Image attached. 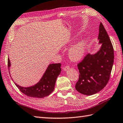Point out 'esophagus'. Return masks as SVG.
<instances>
[{
    "label": "esophagus",
    "mask_w": 123,
    "mask_h": 123,
    "mask_svg": "<svg viewBox=\"0 0 123 123\" xmlns=\"http://www.w3.org/2000/svg\"><path fill=\"white\" fill-rule=\"evenodd\" d=\"M69 69H70V67H69V66H65V67H64L63 68H62V69H63V70L65 71H66L68 70Z\"/></svg>",
    "instance_id": "obj_1"
}]
</instances>
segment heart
<instances>
[{
    "instance_id": "heart-1",
    "label": "heart",
    "mask_w": 123,
    "mask_h": 123,
    "mask_svg": "<svg viewBox=\"0 0 123 123\" xmlns=\"http://www.w3.org/2000/svg\"><path fill=\"white\" fill-rule=\"evenodd\" d=\"M86 47V41L85 39L79 41L72 46L68 50V57L72 62H78L84 56Z\"/></svg>"
}]
</instances>
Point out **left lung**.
Returning a JSON list of instances; mask_svg holds the SVG:
<instances>
[{"label": "left lung", "instance_id": "1", "mask_svg": "<svg viewBox=\"0 0 123 123\" xmlns=\"http://www.w3.org/2000/svg\"><path fill=\"white\" fill-rule=\"evenodd\" d=\"M99 50L86 55L78 64L79 78L76 89L80 93L91 95L102 90L110 79L114 62V49L110 37L101 22L99 25Z\"/></svg>", "mask_w": 123, "mask_h": 123}]
</instances>
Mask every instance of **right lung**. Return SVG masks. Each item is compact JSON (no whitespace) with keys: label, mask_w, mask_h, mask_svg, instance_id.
I'll list each match as a JSON object with an SVG mask.
<instances>
[{"label":"right lung","mask_w":123,"mask_h":123,"mask_svg":"<svg viewBox=\"0 0 123 123\" xmlns=\"http://www.w3.org/2000/svg\"><path fill=\"white\" fill-rule=\"evenodd\" d=\"M8 62L10 74L11 63L9 58ZM61 67V64L60 63L49 64L40 81L33 86L24 87L17 85L16 82L14 83L20 90L27 96L35 98H44L49 95L54 90L57 78L62 71Z\"/></svg>","instance_id":"obj_1"}]
</instances>
